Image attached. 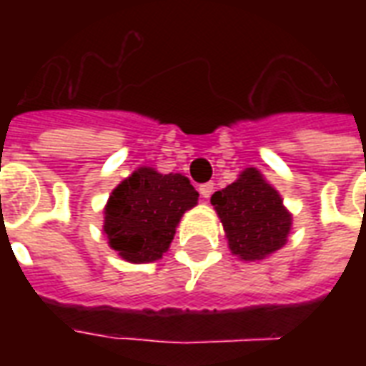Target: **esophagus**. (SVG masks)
I'll return each mask as SVG.
<instances>
[{
	"instance_id": "esophagus-1",
	"label": "esophagus",
	"mask_w": 366,
	"mask_h": 366,
	"mask_svg": "<svg viewBox=\"0 0 366 366\" xmlns=\"http://www.w3.org/2000/svg\"><path fill=\"white\" fill-rule=\"evenodd\" d=\"M212 192H214V184H212V182L201 184V186H199V194H201V197H205V199H209V197H211Z\"/></svg>"
}]
</instances>
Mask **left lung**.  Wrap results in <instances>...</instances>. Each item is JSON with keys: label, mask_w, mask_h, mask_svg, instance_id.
Masks as SVG:
<instances>
[{"label": "left lung", "mask_w": 366, "mask_h": 366, "mask_svg": "<svg viewBox=\"0 0 366 366\" xmlns=\"http://www.w3.org/2000/svg\"><path fill=\"white\" fill-rule=\"evenodd\" d=\"M211 203L229 250L239 260H264L289 241L292 214L256 167H247L235 182L214 192Z\"/></svg>", "instance_id": "obj_1"}]
</instances>
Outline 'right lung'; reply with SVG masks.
I'll return each instance as SVG.
<instances>
[{
	"label": "right lung",
	"instance_id": "right-lung-1",
	"mask_svg": "<svg viewBox=\"0 0 366 366\" xmlns=\"http://www.w3.org/2000/svg\"><path fill=\"white\" fill-rule=\"evenodd\" d=\"M199 194L180 172L138 167L114 188L104 207L102 232L110 249L131 264L163 258L184 212L197 205Z\"/></svg>",
	"mask_w": 366,
	"mask_h": 366
}]
</instances>
